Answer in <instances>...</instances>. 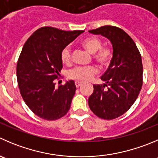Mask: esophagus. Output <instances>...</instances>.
<instances>
[{
  "mask_svg": "<svg viewBox=\"0 0 158 158\" xmlns=\"http://www.w3.org/2000/svg\"><path fill=\"white\" fill-rule=\"evenodd\" d=\"M75 84H76V86L77 87V88H79V87L81 85H82V82H79V81H76V82H75Z\"/></svg>",
  "mask_w": 158,
  "mask_h": 158,
  "instance_id": "esophagus-1",
  "label": "esophagus"
}]
</instances>
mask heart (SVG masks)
Instances as JSON below:
<instances>
[{
    "label": "heart",
    "instance_id": "1",
    "mask_svg": "<svg viewBox=\"0 0 158 158\" xmlns=\"http://www.w3.org/2000/svg\"><path fill=\"white\" fill-rule=\"evenodd\" d=\"M81 45L90 54H93L94 60L101 67H106L110 63L113 58V49L110 47H102V42L99 38L90 36L81 42ZM61 61L65 65H69L72 62L71 49L66 46L61 52ZM97 73V69L93 65L78 66L70 70L69 77L79 81H87Z\"/></svg>",
    "mask_w": 158,
    "mask_h": 158
}]
</instances>
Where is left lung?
I'll list each match as a JSON object with an SVG mask.
<instances>
[{"label":"left lung","mask_w":158,"mask_h":158,"mask_svg":"<svg viewBox=\"0 0 158 158\" xmlns=\"http://www.w3.org/2000/svg\"><path fill=\"white\" fill-rule=\"evenodd\" d=\"M89 32L106 37L113 45L110 66L101 76L105 83L93 85L88 100L90 110L98 117L113 120L126 113L140 93L143 84L141 56L134 40L120 27L106 25Z\"/></svg>","instance_id":"1"}]
</instances>
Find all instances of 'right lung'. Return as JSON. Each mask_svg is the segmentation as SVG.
I'll use <instances>...</instances> for the list:
<instances>
[{"mask_svg":"<svg viewBox=\"0 0 158 158\" xmlns=\"http://www.w3.org/2000/svg\"><path fill=\"white\" fill-rule=\"evenodd\" d=\"M82 32L42 27L23 46L17 63L20 93L29 109L44 120H58L69 110L76 89L74 81L56 87L54 80L62 68V49Z\"/></svg>","mask_w":158,"mask_h":158,"instance_id":"right-lung-1","label":"right lung"}]
</instances>
